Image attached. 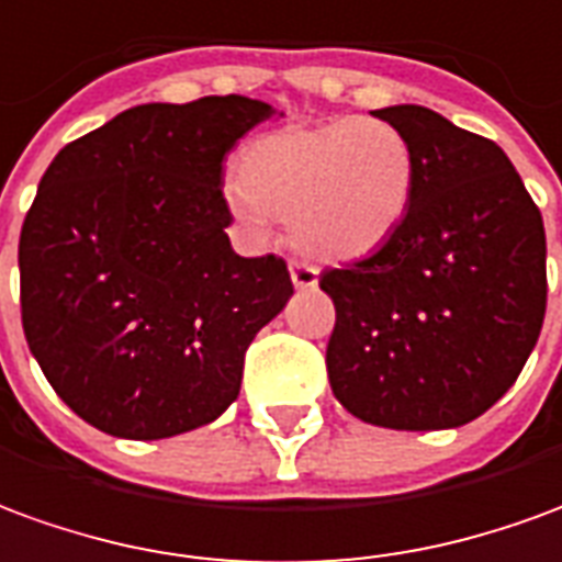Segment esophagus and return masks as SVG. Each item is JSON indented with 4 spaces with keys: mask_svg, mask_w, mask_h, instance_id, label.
Masks as SVG:
<instances>
[{
    "mask_svg": "<svg viewBox=\"0 0 562 562\" xmlns=\"http://www.w3.org/2000/svg\"><path fill=\"white\" fill-rule=\"evenodd\" d=\"M290 278H293V288H300V290L317 288V269H314L312 262L290 260Z\"/></svg>",
    "mask_w": 562,
    "mask_h": 562,
    "instance_id": "esophagus-1",
    "label": "esophagus"
}]
</instances>
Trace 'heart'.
Listing matches in <instances>:
<instances>
[{
	"label": "heart",
	"mask_w": 562,
	"mask_h": 562,
	"mask_svg": "<svg viewBox=\"0 0 562 562\" xmlns=\"http://www.w3.org/2000/svg\"><path fill=\"white\" fill-rule=\"evenodd\" d=\"M229 211L262 233L269 214L290 217L293 241L333 262L363 260L408 217L417 184L415 150L387 121L293 126L250 142L238 157Z\"/></svg>",
	"instance_id": "1"
}]
</instances>
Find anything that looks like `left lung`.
Returning a JSON list of instances; mask_svg holds the SVG:
<instances>
[{"instance_id": "obj_1", "label": "left lung", "mask_w": 562, "mask_h": 562, "mask_svg": "<svg viewBox=\"0 0 562 562\" xmlns=\"http://www.w3.org/2000/svg\"><path fill=\"white\" fill-rule=\"evenodd\" d=\"M415 150V199L372 257L326 269V372L366 424L451 429L517 381L548 302L542 211L505 150L424 105L372 111Z\"/></svg>"}]
</instances>
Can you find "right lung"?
Segmentation results:
<instances>
[{"label":"right lung","instance_id":"obj_1","mask_svg":"<svg viewBox=\"0 0 562 562\" xmlns=\"http://www.w3.org/2000/svg\"><path fill=\"white\" fill-rule=\"evenodd\" d=\"M272 105L147 102L59 150L20 229V317L57 396L117 439H169L236 402L245 351L293 296L238 257L224 157Z\"/></svg>","mask_w":562,"mask_h":562}]
</instances>
